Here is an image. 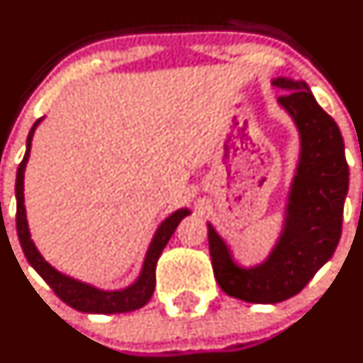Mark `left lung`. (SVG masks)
<instances>
[{"label": "left lung", "instance_id": "8db88e82", "mask_svg": "<svg viewBox=\"0 0 363 363\" xmlns=\"http://www.w3.org/2000/svg\"><path fill=\"white\" fill-rule=\"evenodd\" d=\"M272 84L287 91L279 96V104L294 121L301 142L279 240L263 263L242 268L208 223L218 286L232 298L258 305H274L296 296L333 258L341 239L350 183L341 131L317 104L308 84L289 77H277Z\"/></svg>", "mask_w": 363, "mask_h": 363}]
</instances>
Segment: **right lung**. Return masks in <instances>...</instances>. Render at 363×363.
I'll list each match as a JSON object with an SVG mask.
<instances>
[{
    "label": "right lung",
    "mask_w": 363,
    "mask_h": 363,
    "mask_svg": "<svg viewBox=\"0 0 363 363\" xmlns=\"http://www.w3.org/2000/svg\"><path fill=\"white\" fill-rule=\"evenodd\" d=\"M43 121L38 119L34 126L30 128L29 136H27V147L26 155L22 162L18 164L17 169V182H15V197H17V233L18 240H21L22 251H24L27 261L30 267L43 277L46 284L52 287L53 292L74 310L83 311V313H126V311L138 310V308L145 306L149 303L155 289V267H157V259L161 256L162 249L166 247L167 240L174 233L180 221L185 216H189L190 211L186 208L178 209L171 216H167L159 228L155 230L154 239L149 245V251L145 255V261H143L142 272H140L138 279L135 280L131 286L126 289L119 291H102L96 287L89 286V284L79 282V280L67 277L60 272L55 270L52 264L48 263L41 256L34 245L33 239H30L29 225H27L26 218V206H24V171L29 161L30 154V142H33L34 131H36L38 124Z\"/></svg>",
    "instance_id": "obj_1"
}]
</instances>
